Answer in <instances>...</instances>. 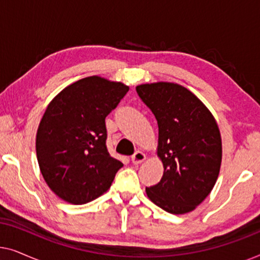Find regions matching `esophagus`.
Instances as JSON below:
<instances>
[{"label":"esophagus","instance_id":"1","mask_svg":"<svg viewBox=\"0 0 260 260\" xmlns=\"http://www.w3.org/2000/svg\"><path fill=\"white\" fill-rule=\"evenodd\" d=\"M144 159H145V154L140 150L136 151L133 156H131V161H133L134 165H141Z\"/></svg>","mask_w":260,"mask_h":260}]
</instances>
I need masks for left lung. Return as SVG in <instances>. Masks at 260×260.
I'll list each match as a JSON object with an SVG mask.
<instances>
[{"label": "left lung", "instance_id": "8db88e82", "mask_svg": "<svg viewBox=\"0 0 260 260\" xmlns=\"http://www.w3.org/2000/svg\"><path fill=\"white\" fill-rule=\"evenodd\" d=\"M136 91L157 120V155L165 168L161 181L145 188L148 198L172 214L191 212L219 176L222 148L218 124L204 103L179 84H143Z\"/></svg>", "mask_w": 260, "mask_h": 260}]
</instances>
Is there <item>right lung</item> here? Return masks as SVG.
Instances as JSON below:
<instances>
[{
	"mask_svg": "<svg viewBox=\"0 0 260 260\" xmlns=\"http://www.w3.org/2000/svg\"><path fill=\"white\" fill-rule=\"evenodd\" d=\"M129 86L98 76L63 88L39 124L37 157L48 187L63 201L87 204L111 186L123 163L106 148L105 118Z\"/></svg>",
	"mask_w": 260,
	"mask_h": 260,
	"instance_id": "1",
	"label": "right lung"
}]
</instances>
